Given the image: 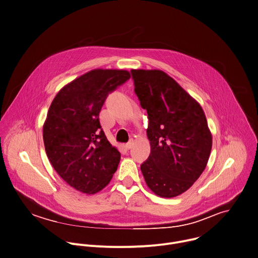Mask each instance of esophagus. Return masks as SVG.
Masks as SVG:
<instances>
[{
    "instance_id": "34e87169",
    "label": "esophagus",
    "mask_w": 258,
    "mask_h": 258,
    "mask_svg": "<svg viewBox=\"0 0 258 258\" xmlns=\"http://www.w3.org/2000/svg\"><path fill=\"white\" fill-rule=\"evenodd\" d=\"M133 147H134V141L133 140H131L127 144H125V149L126 150H131Z\"/></svg>"
}]
</instances>
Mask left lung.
I'll list each match as a JSON object with an SVG mask.
<instances>
[{
  "mask_svg": "<svg viewBox=\"0 0 258 258\" xmlns=\"http://www.w3.org/2000/svg\"><path fill=\"white\" fill-rule=\"evenodd\" d=\"M131 72L135 92L149 118L151 154L141 165L145 181L160 197L179 196L198 180L209 160L212 135L205 113L164 71Z\"/></svg>",
  "mask_w": 258,
  "mask_h": 258,
  "instance_id": "obj_1",
  "label": "left lung"
}]
</instances>
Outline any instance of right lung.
I'll list each match as a JSON object with an SVG mask.
<instances>
[{"label":"right lung","mask_w":258,"mask_h":258,"mask_svg":"<svg viewBox=\"0 0 258 258\" xmlns=\"http://www.w3.org/2000/svg\"><path fill=\"white\" fill-rule=\"evenodd\" d=\"M131 78L126 70L93 69L54 97L43 125L47 157L72 188L95 194L110 182L120 154L107 141L99 112L108 95Z\"/></svg>","instance_id":"1"}]
</instances>
